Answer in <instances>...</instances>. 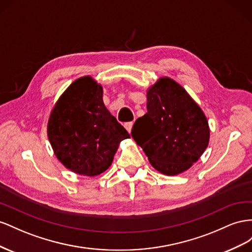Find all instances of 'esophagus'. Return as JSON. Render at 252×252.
<instances>
[{
	"mask_svg": "<svg viewBox=\"0 0 252 252\" xmlns=\"http://www.w3.org/2000/svg\"><path fill=\"white\" fill-rule=\"evenodd\" d=\"M125 127L126 128V131H127L128 133H131L132 127H133V122H132V121H131V122H126V124H125Z\"/></svg>",
	"mask_w": 252,
	"mask_h": 252,
	"instance_id": "1",
	"label": "esophagus"
}]
</instances>
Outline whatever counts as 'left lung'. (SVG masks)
Listing matches in <instances>:
<instances>
[{
  "label": "left lung",
  "instance_id": "left-lung-1",
  "mask_svg": "<svg viewBox=\"0 0 252 252\" xmlns=\"http://www.w3.org/2000/svg\"><path fill=\"white\" fill-rule=\"evenodd\" d=\"M148 113L135 121L131 135L151 164L166 175L188 170L209 142L200 107L181 85L161 78L147 93Z\"/></svg>",
  "mask_w": 252,
  "mask_h": 252
}]
</instances>
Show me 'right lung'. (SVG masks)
<instances>
[{
  "label": "right lung",
  "instance_id": "obj_1",
  "mask_svg": "<svg viewBox=\"0 0 252 252\" xmlns=\"http://www.w3.org/2000/svg\"><path fill=\"white\" fill-rule=\"evenodd\" d=\"M56 156L78 174L94 176L111 166L130 134L106 110L102 88L91 77L71 83L56 103L47 126Z\"/></svg>",
  "mask_w": 252,
  "mask_h": 252
}]
</instances>
